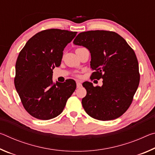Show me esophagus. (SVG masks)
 Masks as SVG:
<instances>
[{
  "label": "esophagus",
  "instance_id": "34e87169",
  "mask_svg": "<svg viewBox=\"0 0 155 155\" xmlns=\"http://www.w3.org/2000/svg\"><path fill=\"white\" fill-rule=\"evenodd\" d=\"M77 88H80L82 87V83H81V81H77Z\"/></svg>",
  "mask_w": 155,
  "mask_h": 155
}]
</instances>
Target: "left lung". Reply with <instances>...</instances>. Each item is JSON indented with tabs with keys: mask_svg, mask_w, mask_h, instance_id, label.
I'll return each mask as SVG.
<instances>
[{
	"mask_svg": "<svg viewBox=\"0 0 155 155\" xmlns=\"http://www.w3.org/2000/svg\"><path fill=\"white\" fill-rule=\"evenodd\" d=\"M75 45L87 48L91 53L90 65L96 70L91 77L103 78L101 87L90 82L83 86L87 94L82 99L86 113L94 119H116L127 111L140 83L137 57L118 34L109 31H89L76 37Z\"/></svg>",
	"mask_w": 155,
	"mask_h": 155,
	"instance_id": "8db88e82",
	"label": "left lung"
}]
</instances>
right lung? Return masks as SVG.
Masks as SVG:
<instances>
[{
	"mask_svg": "<svg viewBox=\"0 0 155 155\" xmlns=\"http://www.w3.org/2000/svg\"><path fill=\"white\" fill-rule=\"evenodd\" d=\"M77 32L51 28L40 31L26 43L15 64V87L26 111L37 119L58 116L77 85L74 80L56 83L52 70L61 65L63 51Z\"/></svg>",
	"mask_w": 155,
	"mask_h": 155,
	"instance_id": "1",
	"label": "right lung"
}]
</instances>
